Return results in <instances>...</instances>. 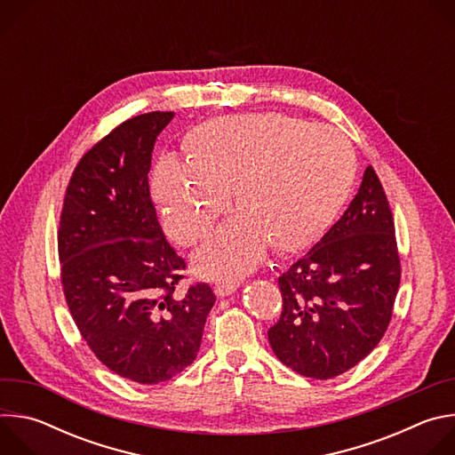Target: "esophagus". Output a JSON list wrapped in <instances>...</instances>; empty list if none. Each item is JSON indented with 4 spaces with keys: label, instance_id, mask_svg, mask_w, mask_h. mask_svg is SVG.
Instances as JSON below:
<instances>
[{
    "label": "esophagus",
    "instance_id": "obj_1",
    "mask_svg": "<svg viewBox=\"0 0 455 455\" xmlns=\"http://www.w3.org/2000/svg\"><path fill=\"white\" fill-rule=\"evenodd\" d=\"M237 288H239V283H235V281H227V283L216 284V286H214V291H216L218 297H227V295L234 293Z\"/></svg>",
    "mask_w": 455,
    "mask_h": 455
}]
</instances>
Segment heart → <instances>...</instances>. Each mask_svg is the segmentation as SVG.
Here are the masks:
<instances>
[{
	"mask_svg": "<svg viewBox=\"0 0 455 455\" xmlns=\"http://www.w3.org/2000/svg\"><path fill=\"white\" fill-rule=\"evenodd\" d=\"M187 160L164 155L151 190L167 234L181 243L204 239L228 209L239 211L194 255L207 279L251 272L268 246L304 248L346 204L356 176L351 140L328 125L284 113L211 118L183 139Z\"/></svg>",
	"mask_w": 455,
	"mask_h": 455,
	"instance_id": "b5f03b06",
	"label": "heart"
}]
</instances>
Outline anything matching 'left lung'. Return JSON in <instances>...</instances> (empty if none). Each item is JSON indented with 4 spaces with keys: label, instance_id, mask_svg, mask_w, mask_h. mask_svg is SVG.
<instances>
[{
    "label": "left lung",
    "instance_id": "obj_1",
    "mask_svg": "<svg viewBox=\"0 0 455 455\" xmlns=\"http://www.w3.org/2000/svg\"><path fill=\"white\" fill-rule=\"evenodd\" d=\"M395 220L372 165L342 218L279 277L283 311L268 340L295 372L330 379L385 335L400 288Z\"/></svg>",
    "mask_w": 455,
    "mask_h": 455
}]
</instances>
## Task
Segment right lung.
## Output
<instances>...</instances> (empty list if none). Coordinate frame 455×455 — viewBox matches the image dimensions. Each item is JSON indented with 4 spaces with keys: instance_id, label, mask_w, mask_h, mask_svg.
<instances>
[{
    "instance_id": "add662e5",
    "label": "right lung",
    "mask_w": 455,
    "mask_h": 455,
    "mask_svg": "<svg viewBox=\"0 0 455 455\" xmlns=\"http://www.w3.org/2000/svg\"><path fill=\"white\" fill-rule=\"evenodd\" d=\"M172 116L127 118L84 153L57 230L60 284L81 337L109 371L144 385L194 362L216 302L205 283L176 290L187 263L151 200V153Z\"/></svg>"
}]
</instances>
